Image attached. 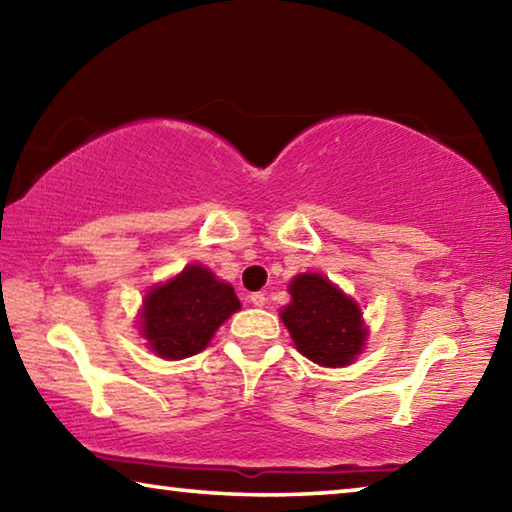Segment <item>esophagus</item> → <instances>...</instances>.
<instances>
[{
    "mask_svg": "<svg viewBox=\"0 0 512 512\" xmlns=\"http://www.w3.org/2000/svg\"><path fill=\"white\" fill-rule=\"evenodd\" d=\"M250 302H253L255 307H264L266 305V296L262 291H257V293H250V298H248Z\"/></svg>",
    "mask_w": 512,
    "mask_h": 512,
    "instance_id": "34e87169",
    "label": "esophagus"
}]
</instances>
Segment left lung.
Listing matches in <instances>:
<instances>
[{
    "mask_svg": "<svg viewBox=\"0 0 512 512\" xmlns=\"http://www.w3.org/2000/svg\"><path fill=\"white\" fill-rule=\"evenodd\" d=\"M289 293L280 316L300 354L325 368L350 366L368 336L357 302L320 273L296 275Z\"/></svg>",
    "mask_w": 512,
    "mask_h": 512,
    "instance_id": "left-lung-1",
    "label": "left lung"
}]
</instances>
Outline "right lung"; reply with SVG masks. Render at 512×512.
Returning a JSON list of instances; mask_svg holds the SVG:
<instances>
[{"label":"right lung","mask_w":512,"mask_h":512,"mask_svg":"<svg viewBox=\"0 0 512 512\" xmlns=\"http://www.w3.org/2000/svg\"><path fill=\"white\" fill-rule=\"evenodd\" d=\"M241 309L235 289L203 264H189L144 296L140 327L162 359H187L207 348L216 329Z\"/></svg>","instance_id":"obj_1"}]
</instances>
